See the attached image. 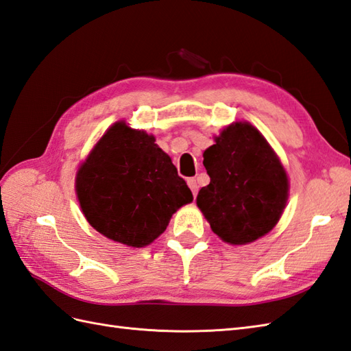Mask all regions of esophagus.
I'll return each mask as SVG.
<instances>
[{"instance_id": "1", "label": "esophagus", "mask_w": 351, "mask_h": 351, "mask_svg": "<svg viewBox=\"0 0 351 351\" xmlns=\"http://www.w3.org/2000/svg\"><path fill=\"white\" fill-rule=\"evenodd\" d=\"M186 184H189L190 190L193 191V195L195 197V195H197V191H199V185H197V181H195V178H189V179H186Z\"/></svg>"}]
</instances>
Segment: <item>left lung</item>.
Segmentation results:
<instances>
[{
    "label": "left lung",
    "instance_id": "8db88e82",
    "mask_svg": "<svg viewBox=\"0 0 351 351\" xmlns=\"http://www.w3.org/2000/svg\"><path fill=\"white\" fill-rule=\"evenodd\" d=\"M203 165L210 182L195 202L217 236L245 245L274 229L289 199V178L256 127H226L203 154Z\"/></svg>",
    "mask_w": 351,
    "mask_h": 351
}]
</instances>
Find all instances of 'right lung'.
Instances as JSON below:
<instances>
[{
    "instance_id": "right-lung-1",
    "label": "right lung",
    "mask_w": 351,
    "mask_h": 351,
    "mask_svg": "<svg viewBox=\"0 0 351 351\" xmlns=\"http://www.w3.org/2000/svg\"><path fill=\"white\" fill-rule=\"evenodd\" d=\"M76 194L88 223L106 238L142 248L166 230L193 194L156 137L115 122L76 175Z\"/></svg>"
}]
</instances>
